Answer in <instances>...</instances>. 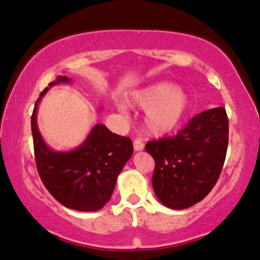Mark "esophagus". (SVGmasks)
Wrapping results in <instances>:
<instances>
[{"label": "esophagus", "mask_w": 260, "mask_h": 260, "mask_svg": "<svg viewBox=\"0 0 260 260\" xmlns=\"http://www.w3.org/2000/svg\"><path fill=\"white\" fill-rule=\"evenodd\" d=\"M133 146H134V150L135 151H141V150H143V148H144V144L142 142V140H140V139L134 140Z\"/></svg>", "instance_id": "34e87169"}]
</instances>
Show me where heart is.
<instances>
[{
	"label": "heart",
	"instance_id": "1",
	"mask_svg": "<svg viewBox=\"0 0 260 260\" xmlns=\"http://www.w3.org/2000/svg\"><path fill=\"white\" fill-rule=\"evenodd\" d=\"M127 102L134 108L147 110L144 127L153 136L173 132L181 124L190 108V100L186 91L167 81L151 83L134 91Z\"/></svg>",
	"mask_w": 260,
	"mask_h": 260
}]
</instances>
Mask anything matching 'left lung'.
I'll list each match as a JSON object with an SVG mask.
<instances>
[{
    "label": "left lung",
    "instance_id": "obj_1",
    "mask_svg": "<svg viewBox=\"0 0 260 260\" xmlns=\"http://www.w3.org/2000/svg\"><path fill=\"white\" fill-rule=\"evenodd\" d=\"M228 147V118L223 108L196 114L173 138L149 141L155 159L152 187L170 209L199 203L212 190L221 173Z\"/></svg>",
    "mask_w": 260,
    "mask_h": 260
}]
</instances>
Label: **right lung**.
Wrapping results in <instances>:
<instances>
[{
	"mask_svg": "<svg viewBox=\"0 0 260 260\" xmlns=\"http://www.w3.org/2000/svg\"><path fill=\"white\" fill-rule=\"evenodd\" d=\"M69 82L71 79L67 76H58L49 86ZM49 88L35 102L30 119L39 175L48 191L67 208L83 212L101 210L111 199L118 175L133 155V143L129 138L98 124L74 150H52L42 139L37 122L39 103Z\"/></svg>",
	"mask_w": 260,
	"mask_h": 260,
	"instance_id": "obj_1",
	"label": "right lung"
}]
</instances>
